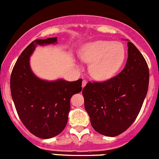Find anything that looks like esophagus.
Here are the masks:
<instances>
[{
	"mask_svg": "<svg viewBox=\"0 0 159 159\" xmlns=\"http://www.w3.org/2000/svg\"><path fill=\"white\" fill-rule=\"evenodd\" d=\"M86 84H87V81L86 80H83V82H82V88H84V87L86 86Z\"/></svg>",
	"mask_w": 159,
	"mask_h": 159,
	"instance_id": "34e87169",
	"label": "esophagus"
}]
</instances>
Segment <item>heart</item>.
I'll return each instance as SVG.
<instances>
[{
    "label": "heart",
    "instance_id": "obj_1",
    "mask_svg": "<svg viewBox=\"0 0 159 159\" xmlns=\"http://www.w3.org/2000/svg\"><path fill=\"white\" fill-rule=\"evenodd\" d=\"M83 62L91 64V76L99 81H106L121 69L127 57L126 48L120 42L99 40L89 42L80 52Z\"/></svg>",
    "mask_w": 159,
    "mask_h": 159
}]
</instances>
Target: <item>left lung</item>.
<instances>
[{
    "mask_svg": "<svg viewBox=\"0 0 159 159\" xmlns=\"http://www.w3.org/2000/svg\"><path fill=\"white\" fill-rule=\"evenodd\" d=\"M127 46L126 66L119 75L102 83L88 82L83 89L91 124L102 135L115 137L127 130L147 96L148 66L134 43L128 41Z\"/></svg>",
    "mask_w": 159,
    "mask_h": 159,
    "instance_id": "1",
    "label": "left lung"
}]
</instances>
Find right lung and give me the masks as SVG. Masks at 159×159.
Returning a JSON list of instances; mask_svg holds the SVG:
<instances>
[{
  "label": "right lung",
  "instance_id": "1",
  "mask_svg": "<svg viewBox=\"0 0 159 159\" xmlns=\"http://www.w3.org/2000/svg\"><path fill=\"white\" fill-rule=\"evenodd\" d=\"M55 43L57 37L32 41L17 59L10 78L11 94L20 119L32 134L45 139L63 131L68 119L70 99L82 90V79L48 81L32 71L30 57L36 46Z\"/></svg>",
  "mask_w": 159,
  "mask_h": 159
}]
</instances>
